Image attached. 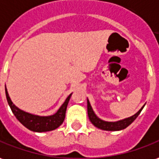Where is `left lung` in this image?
Segmentation results:
<instances>
[{"mask_svg":"<svg viewBox=\"0 0 159 159\" xmlns=\"http://www.w3.org/2000/svg\"><path fill=\"white\" fill-rule=\"evenodd\" d=\"M143 107L137 112L136 114H134L130 118L125 119L123 120H120V121H117V122H107V121H104V120L98 119V117L95 115L94 111H93V108L91 107L90 102L87 99V113H88V117H89L90 121L94 126L99 128L101 130H105V131H119V130H123L125 128H126L128 125H130L136 119L137 117L139 115V113L142 111Z\"/></svg>","mask_w":159,"mask_h":159,"instance_id":"left-lung-1","label":"left lung"}]
</instances>
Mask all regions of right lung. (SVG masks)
Returning <instances> with one entry per match:
<instances>
[{
  "instance_id": "obj_1",
  "label": "right lung",
  "mask_w": 159,
  "mask_h": 159,
  "mask_svg": "<svg viewBox=\"0 0 159 159\" xmlns=\"http://www.w3.org/2000/svg\"><path fill=\"white\" fill-rule=\"evenodd\" d=\"M5 92H6L7 103H8L13 113L16 117V119H18L25 127L29 129L30 131L36 132H49V131L55 130L56 128L59 127L61 124L63 123V121L65 119L66 107H67L69 99H70L71 95H72V93H71L66 98L65 102L63 103V105L61 106V108L58 110L55 114L47 116V117H41V116L30 114V113H27L26 111L20 110L19 108L15 107L13 102L11 101L8 93H7V88H5Z\"/></svg>"
}]
</instances>
